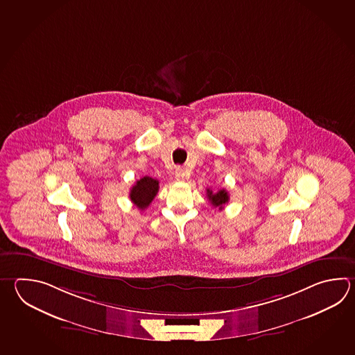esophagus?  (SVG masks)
Segmentation results:
<instances>
[{
  "instance_id": "1",
  "label": "esophagus",
  "mask_w": 355,
  "mask_h": 355,
  "mask_svg": "<svg viewBox=\"0 0 355 355\" xmlns=\"http://www.w3.org/2000/svg\"><path fill=\"white\" fill-rule=\"evenodd\" d=\"M186 178H187V175H186L183 169H181V168L175 169V180H177V181H184Z\"/></svg>"
}]
</instances>
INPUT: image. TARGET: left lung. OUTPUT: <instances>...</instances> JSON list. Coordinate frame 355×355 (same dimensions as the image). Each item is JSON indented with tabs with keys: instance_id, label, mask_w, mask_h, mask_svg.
<instances>
[{
	"instance_id": "8db88e82",
	"label": "left lung",
	"mask_w": 355,
	"mask_h": 355,
	"mask_svg": "<svg viewBox=\"0 0 355 355\" xmlns=\"http://www.w3.org/2000/svg\"><path fill=\"white\" fill-rule=\"evenodd\" d=\"M207 191V198L214 207H218V210H223L224 205L229 202V193L225 189H220L217 192H212V189H206Z\"/></svg>"
}]
</instances>
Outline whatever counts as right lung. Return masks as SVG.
Wrapping results in <instances>:
<instances>
[{
  "instance_id": "add662e5",
  "label": "right lung",
  "mask_w": 355,
  "mask_h": 355,
  "mask_svg": "<svg viewBox=\"0 0 355 355\" xmlns=\"http://www.w3.org/2000/svg\"><path fill=\"white\" fill-rule=\"evenodd\" d=\"M158 189H159V182L152 177L145 175L131 187V202L134 203L139 210H145L158 193Z\"/></svg>"
}]
</instances>
